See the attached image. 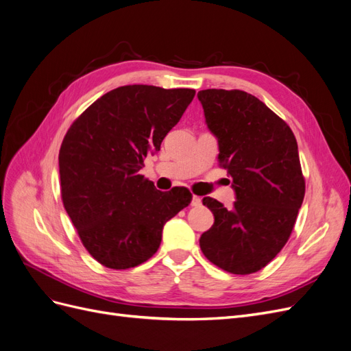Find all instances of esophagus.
<instances>
[{"label":"esophagus","mask_w":351,"mask_h":351,"mask_svg":"<svg viewBox=\"0 0 351 351\" xmlns=\"http://www.w3.org/2000/svg\"><path fill=\"white\" fill-rule=\"evenodd\" d=\"M200 205H202V199L199 196H193L192 206H200Z\"/></svg>","instance_id":"34e87169"}]
</instances>
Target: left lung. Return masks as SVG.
Listing matches in <instances>:
<instances>
[{
	"instance_id": "8db88e82",
	"label": "left lung",
	"mask_w": 351,
	"mask_h": 351,
	"mask_svg": "<svg viewBox=\"0 0 351 351\" xmlns=\"http://www.w3.org/2000/svg\"><path fill=\"white\" fill-rule=\"evenodd\" d=\"M209 130L218 137L219 167L232 178L236 202L204 197L215 222L200 236L208 261L231 274L258 272L289 241L306 183L295 137L282 119L243 90L197 93Z\"/></svg>"
}]
</instances>
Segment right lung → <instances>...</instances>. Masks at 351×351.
Masks as SVG:
<instances>
[{"instance_id":"right-lung-1","label":"right lung","mask_w":351,"mask_h":351,"mask_svg":"<svg viewBox=\"0 0 351 351\" xmlns=\"http://www.w3.org/2000/svg\"><path fill=\"white\" fill-rule=\"evenodd\" d=\"M195 93L149 84L112 89L84 110L62 139V205L84 249L104 267L129 269L152 258L165 222L192 202L186 187L161 192L139 171Z\"/></svg>"}]
</instances>
